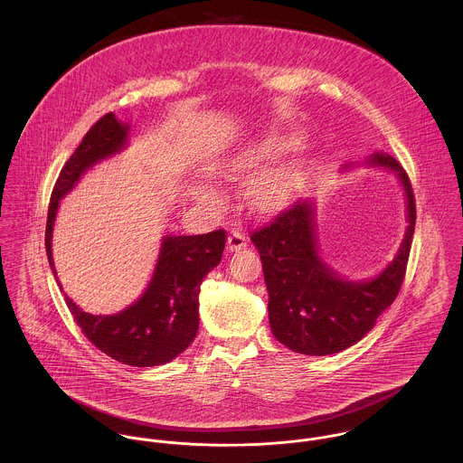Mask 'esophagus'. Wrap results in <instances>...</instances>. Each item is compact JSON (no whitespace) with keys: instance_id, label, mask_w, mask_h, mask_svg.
<instances>
[{"instance_id":"obj_1","label":"esophagus","mask_w":463,"mask_h":463,"mask_svg":"<svg viewBox=\"0 0 463 463\" xmlns=\"http://www.w3.org/2000/svg\"><path fill=\"white\" fill-rule=\"evenodd\" d=\"M246 246H248V235H246V232H244L241 226L233 228V230L230 232V237H228V250H230V251H237V250L246 248Z\"/></svg>"}]
</instances>
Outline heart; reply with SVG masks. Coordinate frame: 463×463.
Returning a JSON list of instances; mask_svg holds the SVG:
<instances>
[{"label":"heart","instance_id":"1","mask_svg":"<svg viewBox=\"0 0 463 463\" xmlns=\"http://www.w3.org/2000/svg\"><path fill=\"white\" fill-rule=\"evenodd\" d=\"M288 191H290V182L287 173L274 169L265 173L264 176L259 180L253 194L260 206H278L287 199Z\"/></svg>","mask_w":463,"mask_h":463}]
</instances>
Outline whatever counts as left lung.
I'll list each match as a JSON object with an SVG mask.
<instances>
[{
    "label": "left lung",
    "mask_w": 463,
    "mask_h": 463,
    "mask_svg": "<svg viewBox=\"0 0 463 463\" xmlns=\"http://www.w3.org/2000/svg\"><path fill=\"white\" fill-rule=\"evenodd\" d=\"M374 165L394 169L406 193L408 230L396 259L374 279L347 281L317 253L314 208L296 201L250 233L260 253L269 292V325L288 349L325 356L340 353L374 328L401 290L415 230V196L394 156L374 153Z\"/></svg>",
    "instance_id": "obj_1"
}]
</instances>
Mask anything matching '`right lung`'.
<instances>
[{
    "instance_id": "obj_1",
    "label": "right lung",
    "mask_w": 463,
    "mask_h": 463,
    "mask_svg": "<svg viewBox=\"0 0 463 463\" xmlns=\"http://www.w3.org/2000/svg\"><path fill=\"white\" fill-rule=\"evenodd\" d=\"M128 137L112 112L99 118L62 167L53 187L48 221L46 253L53 267L52 233L59 201L74 187L80 176L96 162L118 153ZM226 232L215 230L204 235L165 237L153 278L146 292L114 316H92L78 308L66 296V305L81 333L110 358L133 365H162L184 353L199 328V285L221 262Z\"/></svg>"
}]
</instances>
